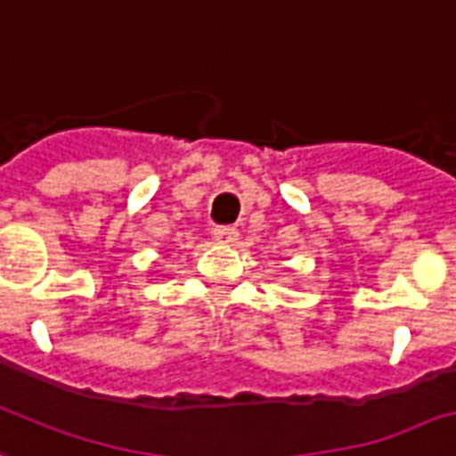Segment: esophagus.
I'll return each mask as SVG.
<instances>
[{"instance_id":"esophagus-1","label":"esophagus","mask_w":456,"mask_h":456,"mask_svg":"<svg viewBox=\"0 0 456 456\" xmlns=\"http://www.w3.org/2000/svg\"><path fill=\"white\" fill-rule=\"evenodd\" d=\"M213 236H215V241H220V243H234V241H236V236H239V232H236L234 227H215Z\"/></svg>"}]
</instances>
